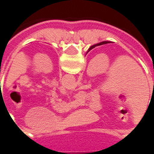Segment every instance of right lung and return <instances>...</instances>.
Masks as SVG:
<instances>
[{
  "label": "right lung",
  "instance_id": "add662e5",
  "mask_svg": "<svg viewBox=\"0 0 154 154\" xmlns=\"http://www.w3.org/2000/svg\"><path fill=\"white\" fill-rule=\"evenodd\" d=\"M110 43H111L110 41H103V42H100V43H98V44H94V45H92V46H91V47L89 48V49L87 50V54L89 52V51L91 50L92 48H94L95 47H97V46H100V45H102V44H110Z\"/></svg>",
  "mask_w": 154,
  "mask_h": 154
}]
</instances>
